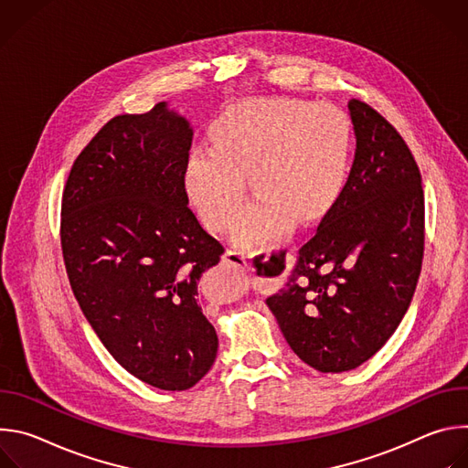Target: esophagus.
<instances>
[{"label": "esophagus", "instance_id": "esophagus-1", "mask_svg": "<svg viewBox=\"0 0 468 468\" xmlns=\"http://www.w3.org/2000/svg\"><path fill=\"white\" fill-rule=\"evenodd\" d=\"M224 259H226V262H229L233 266H239V269H246V266H248V257L244 253L237 251V250H228Z\"/></svg>", "mask_w": 468, "mask_h": 468}]
</instances>
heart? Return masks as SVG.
I'll list each match as a JSON object with an SVG mask.
<instances>
[{
    "mask_svg": "<svg viewBox=\"0 0 468 468\" xmlns=\"http://www.w3.org/2000/svg\"><path fill=\"white\" fill-rule=\"evenodd\" d=\"M352 127L343 111L298 100H248L215 129V150L197 148L186 166V192L204 222L229 229L246 197L242 176L259 196L244 213L237 240L246 246L278 237L292 217L313 218L346 179Z\"/></svg>",
    "mask_w": 468,
    "mask_h": 468,
    "instance_id": "heart-1",
    "label": "heart"
}]
</instances>
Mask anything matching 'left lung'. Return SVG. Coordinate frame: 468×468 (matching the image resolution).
<instances>
[{
  "label": "left lung",
  "mask_w": 468,
  "mask_h": 468,
  "mask_svg": "<svg viewBox=\"0 0 468 468\" xmlns=\"http://www.w3.org/2000/svg\"><path fill=\"white\" fill-rule=\"evenodd\" d=\"M348 109L357 148L343 192L294 259L271 257L285 280L266 305L318 372L357 368L390 339L424 253L422 177L408 144L370 105Z\"/></svg>",
  "instance_id": "8db88e82"
}]
</instances>
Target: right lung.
<instances>
[{
    "label": "right lung",
    "instance_id": "1",
    "mask_svg": "<svg viewBox=\"0 0 468 468\" xmlns=\"http://www.w3.org/2000/svg\"><path fill=\"white\" fill-rule=\"evenodd\" d=\"M192 127L157 103L107 122L62 192L60 244L76 300L109 354L141 381L186 390L217 359L197 302L222 244L188 209Z\"/></svg>",
    "mask_w": 468,
    "mask_h": 468
}]
</instances>
